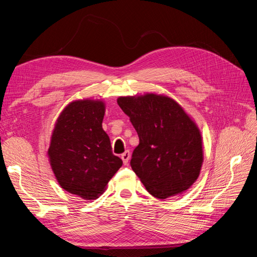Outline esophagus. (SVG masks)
<instances>
[{"label": "esophagus", "instance_id": "esophagus-1", "mask_svg": "<svg viewBox=\"0 0 257 257\" xmlns=\"http://www.w3.org/2000/svg\"><path fill=\"white\" fill-rule=\"evenodd\" d=\"M130 158H131V153H130L128 150H126L125 152L121 154V159H122V161H123V164H124V165H127V164H128Z\"/></svg>", "mask_w": 257, "mask_h": 257}]
</instances>
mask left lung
I'll return each instance as SVG.
<instances>
[{"label": "left lung", "mask_w": 257, "mask_h": 257, "mask_svg": "<svg viewBox=\"0 0 257 257\" xmlns=\"http://www.w3.org/2000/svg\"><path fill=\"white\" fill-rule=\"evenodd\" d=\"M135 127L139 145L131 166L152 196L166 199L189 190L204 162L196 122L174 98L158 93L116 99Z\"/></svg>", "instance_id": "left-lung-1"}]
</instances>
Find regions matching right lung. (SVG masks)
<instances>
[{"instance_id": "add662e5", "label": "right lung", "mask_w": 257, "mask_h": 257, "mask_svg": "<svg viewBox=\"0 0 257 257\" xmlns=\"http://www.w3.org/2000/svg\"><path fill=\"white\" fill-rule=\"evenodd\" d=\"M105 111L103 99L72 100L51 133L48 159L54 177L62 189L85 200L102 195L122 166L103 130Z\"/></svg>"}]
</instances>
